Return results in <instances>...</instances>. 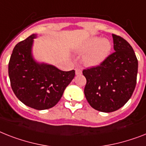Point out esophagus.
I'll return each instance as SVG.
<instances>
[{"label": "esophagus", "mask_w": 146, "mask_h": 146, "mask_svg": "<svg viewBox=\"0 0 146 146\" xmlns=\"http://www.w3.org/2000/svg\"><path fill=\"white\" fill-rule=\"evenodd\" d=\"M82 73V70L80 69H79V68H77V69H76V75H81Z\"/></svg>", "instance_id": "34e87169"}]
</instances>
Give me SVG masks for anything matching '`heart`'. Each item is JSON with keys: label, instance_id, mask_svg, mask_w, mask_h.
Here are the masks:
<instances>
[{"label": "heart", "instance_id": "obj_1", "mask_svg": "<svg viewBox=\"0 0 146 146\" xmlns=\"http://www.w3.org/2000/svg\"><path fill=\"white\" fill-rule=\"evenodd\" d=\"M112 44L110 40L100 36H93L82 45L79 52L85 53L84 64L87 67H97L101 64L111 53Z\"/></svg>", "mask_w": 146, "mask_h": 146}]
</instances>
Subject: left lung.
Returning <instances> with one entry per match:
<instances>
[{"label": "left lung", "mask_w": 146, "mask_h": 146, "mask_svg": "<svg viewBox=\"0 0 146 146\" xmlns=\"http://www.w3.org/2000/svg\"><path fill=\"white\" fill-rule=\"evenodd\" d=\"M115 52L101 64L82 71L86 78L84 93L92 108L112 112L131 98L137 84L138 61L132 46L112 34Z\"/></svg>", "instance_id": "1"}]
</instances>
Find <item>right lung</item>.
I'll use <instances>...</instances> for the list:
<instances>
[{
	"label": "right lung",
	"instance_id": "right-lung-1",
	"mask_svg": "<svg viewBox=\"0 0 146 146\" xmlns=\"http://www.w3.org/2000/svg\"><path fill=\"white\" fill-rule=\"evenodd\" d=\"M34 34L15 45L8 73L12 89L25 105L37 110L50 109L62 97L75 76V70L62 71L47 63L38 62L32 52Z\"/></svg>",
	"mask_w": 146,
	"mask_h": 146
}]
</instances>
